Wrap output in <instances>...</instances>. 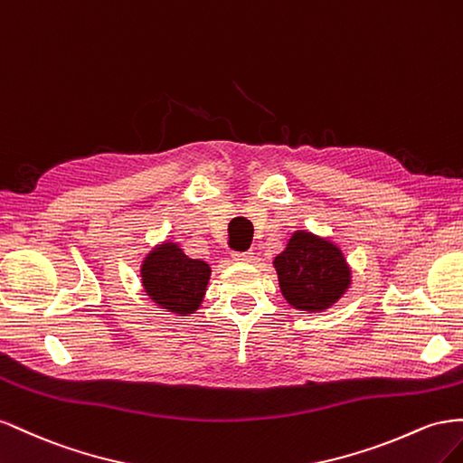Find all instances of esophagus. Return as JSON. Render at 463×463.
<instances>
[{
  "instance_id": "obj_1",
  "label": "esophagus",
  "mask_w": 463,
  "mask_h": 463,
  "mask_svg": "<svg viewBox=\"0 0 463 463\" xmlns=\"http://www.w3.org/2000/svg\"><path fill=\"white\" fill-rule=\"evenodd\" d=\"M234 261H242V263H250L254 260V254L252 252H234L232 254Z\"/></svg>"
}]
</instances>
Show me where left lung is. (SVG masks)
I'll list each match as a JSON object with an SVG mask.
<instances>
[{
  "instance_id": "obj_1",
  "label": "left lung",
  "mask_w": 463,
  "mask_h": 463,
  "mask_svg": "<svg viewBox=\"0 0 463 463\" xmlns=\"http://www.w3.org/2000/svg\"><path fill=\"white\" fill-rule=\"evenodd\" d=\"M281 295L295 310L324 312L347 293L351 266L343 250L326 236L298 229L273 260Z\"/></svg>"
}]
</instances>
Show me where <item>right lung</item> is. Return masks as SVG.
Listing matches in <instances>:
<instances>
[{
  "mask_svg": "<svg viewBox=\"0 0 463 463\" xmlns=\"http://www.w3.org/2000/svg\"><path fill=\"white\" fill-rule=\"evenodd\" d=\"M141 285L155 307L190 316L202 307L211 277L209 263L184 254L178 242L156 244L141 261Z\"/></svg>",
  "mask_w": 463,
  "mask_h": 463,
  "instance_id": "right-lung-1",
  "label": "right lung"
}]
</instances>
